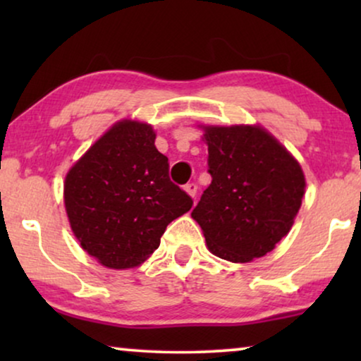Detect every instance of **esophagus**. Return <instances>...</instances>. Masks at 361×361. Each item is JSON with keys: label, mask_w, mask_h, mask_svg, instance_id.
Instances as JSON below:
<instances>
[{"label": "esophagus", "mask_w": 361, "mask_h": 361, "mask_svg": "<svg viewBox=\"0 0 361 361\" xmlns=\"http://www.w3.org/2000/svg\"><path fill=\"white\" fill-rule=\"evenodd\" d=\"M197 189H199V187H197L195 182H189V184L184 185V190H185L187 194H189L190 197H195V195H197Z\"/></svg>", "instance_id": "1"}]
</instances>
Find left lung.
<instances>
[{
	"instance_id": "1",
	"label": "left lung",
	"mask_w": 361,
	"mask_h": 361,
	"mask_svg": "<svg viewBox=\"0 0 361 361\" xmlns=\"http://www.w3.org/2000/svg\"><path fill=\"white\" fill-rule=\"evenodd\" d=\"M212 184L192 210L215 256L261 258L289 233L305 177L293 154L261 126H202Z\"/></svg>"
}]
</instances>
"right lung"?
<instances>
[{
	"instance_id": "1",
	"label": "right lung",
	"mask_w": 361,
	"mask_h": 361,
	"mask_svg": "<svg viewBox=\"0 0 361 361\" xmlns=\"http://www.w3.org/2000/svg\"><path fill=\"white\" fill-rule=\"evenodd\" d=\"M151 125L121 120L67 172L63 202L82 248L111 269L140 266L159 248L166 226L192 209L169 179Z\"/></svg>"
}]
</instances>
